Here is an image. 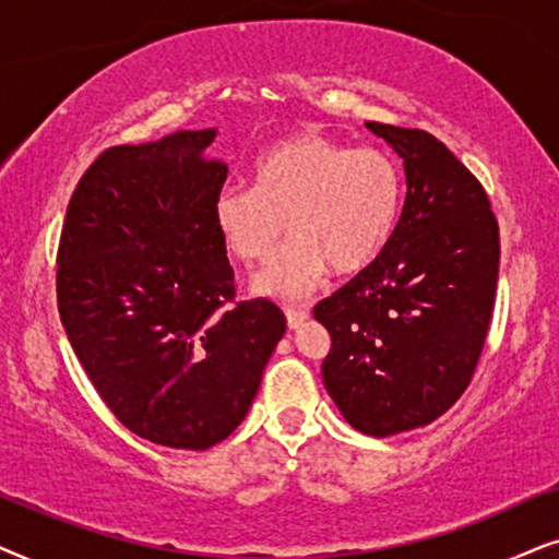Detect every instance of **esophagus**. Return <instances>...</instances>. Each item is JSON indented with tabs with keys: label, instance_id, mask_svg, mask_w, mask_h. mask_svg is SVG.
I'll list each match as a JSON object with an SVG mask.
<instances>
[{
	"label": "esophagus",
	"instance_id": "34e87169",
	"mask_svg": "<svg viewBox=\"0 0 559 559\" xmlns=\"http://www.w3.org/2000/svg\"><path fill=\"white\" fill-rule=\"evenodd\" d=\"M309 319V309L304 307H286V322L292 330H299V326Z\"/></svg>",
	"mask_w": 559,
	"mask_h": 559
}]
</instances>
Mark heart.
Segmentation results:
<instances>
[{"label":"heart","mask_w":559,"mask_h":559,"mask_svg":"<svg viewBox=\"0 0 559 559\" xmlns=\"http://www.w3.org/2000/svg\"><path fill=\"white\" fill-rule=\"evenodd\" d=\"M401 170L381 147H349L299 132L255 160V183L227 186L214 199V225L240 263L278 255L255 278V292L301 299L326 267L357 273L376 260L396 227Z\"/></svg>","instance_id":"heart-1"}]
</instances>
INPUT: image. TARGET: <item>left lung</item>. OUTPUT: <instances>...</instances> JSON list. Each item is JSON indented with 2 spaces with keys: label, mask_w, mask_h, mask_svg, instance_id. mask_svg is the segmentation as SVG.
Wrapping results in <instances>:
<instances>
[{
  "label": "left lung",
  "mask_w": 559,
  "mask_h": 559,
  "mask_svg": "<svg viewBox=\"0 0 559 559\" xmlns=\"http://www.w3.org/2000/svg\"><path fill=\"white\" fill-rule=\"evenodd\" d=\"M396 147L406 202L389 242L314 307L324 389L373 437L442 416L473 381L493 317L501 237L483 183L419 128L366 122Z\"/></svg>",
  "instance_id": "left-lung-1"
}]
</instances>
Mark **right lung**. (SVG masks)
<instances>
[{
  "label": "right lung",
  "mask_w": 559,
  "mask_h": 559,
  "mask_svg": "<svg viewBox=\"0 0 559 559\" xmlns=\"http://www.w3.org/2000/svg\"><path fill=\"white\" fill-rule=\"evenodd\" d=\"M217 130L107 147L73 191L58 242V314L81 368L147 442L210 450L248 414L286 317L235 301L214 225Z\"/></svg>",
  "instance_id": "obj_1"
}]
</instances>
